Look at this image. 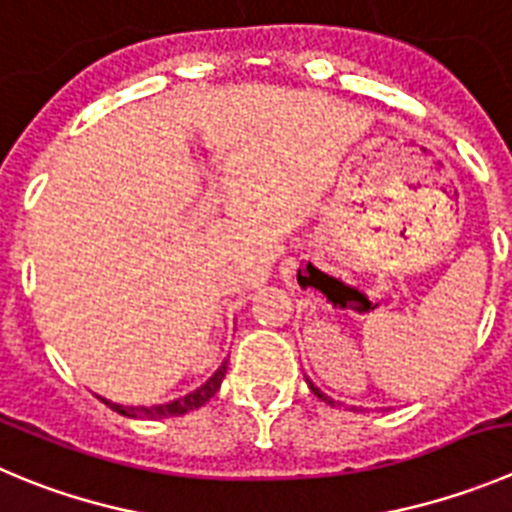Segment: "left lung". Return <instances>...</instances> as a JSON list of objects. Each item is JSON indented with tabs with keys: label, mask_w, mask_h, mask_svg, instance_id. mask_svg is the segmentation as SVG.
I'll return each mask as SVG.
<instances>
[{
	"label": "left lung",
	"mask_w": 512,
	"mask_h": 512,
	"mask_svg": "<svg viewBox=\"0 0 512 512\" xmlns=\"http://www.w3.org/2000/svg\"><path fill=\"white\" fill-rule=\"evenodd\" d=\"M305 384H308V386H310V391H313V394H315V396H318V399H323V401H326V404H331V407H336V401H333V399H331V396H328V394H323V391H321V389H318V386H315V384H313V381H310V379H308V376H305Z\"/></svg>",
	"instance_id": "1"
}]
</instances>
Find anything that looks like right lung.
I'll return each mask as SVG.
<instances>
[{
	"mask_svg": "<svg viewBox=\"0 0 512 512\" xmlns=\"http://www.w3.org/2000/svg\"><path fill=\"white\" fill-rule=\"evenodd\" d=\"M224 374H227V361H222V366H219V369L214 371V374L209 376V379L204 381V384L199 386V389H194V391H191V394L181 396V399L166 401V404H156V407H123V404H116V401H111V399H103V396H98V399L103 401L105 407H111L113 412L123 414V417H131V419H169V417H181V414L194 412V409L204 407V404H207V401L212 399V396L219 391Z\"/></svg>",
	"mask_w": 512,
	"mask_h": 512,
	"instance_id": "1",
	"label": "right lung"
}]
</instances>
